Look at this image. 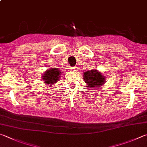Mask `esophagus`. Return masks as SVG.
I'll return each mask as SVG.
<instances>
[{
    "instance_id": "1",
    "label": "esophagus",
    "mask_w": 147,
    "mask_h": 147,
    "mask_svg": "<svg viewBox=\"0 0 147 147\" xmlns=\"http://www.w3.org/2000/svg\"><path fill=\"white\" fill-rule=\"evenodd\" d=\"M76 67H71V71H76Z\"/></svg>"
}]
</instances>
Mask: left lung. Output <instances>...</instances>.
<instances>
[{
	"label": "left lung",
	"instance_id": "8db88e82",
	"mask_svg": "<svg viewBox=\"0 0 147 147\" xmlns=\"http://www.w3.org/2000/svg\"><path fill=\"white\" fill-rule=\"evenodd\" d=\"M83 75L85 84L90 88L101 87L105 83V76L101 72L96 69L85 71Z\"/></svg>",
	"mask_w": 147,
	"mask_h": 147
}]
</instances>
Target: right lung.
<instances>
[{
    "mask_svg": "<svg viewBox=\"0 0 147 147\" xmlns=\"http://www.w3.org/2000/svg\"><path fill=\"white\" fill-rule=\"evenodd\" d=\"M62 74V71L57 68L48 69L44 72L42 79L44 83H46V84L54 85V84L60 80V75Z\"/></svg>",
    "mask_w": 147,
    "mask_h": 147,
    "instance_id": "1",
    "label": "right lung"
}]
</instances>
